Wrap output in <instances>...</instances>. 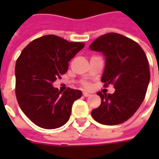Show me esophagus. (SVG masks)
Wrapping results in <instances>:
<instances>
[{"instance_id": "1", "label": "esophagus", "mask_w": 159, "mask_h": 159, "mask_svg": "<svg viewBox=\"0 0 159 159\" xmlns=\"http://www.w3.org/2000/svg\"><path fill=\"white\" fill-rule=\"evenodd\" d=\"M83 96H85V97L90 96V94H91V93H88V92H86V91H83Z\"/></svg>"}]
</instances>
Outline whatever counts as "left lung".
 Wrapping results in <instances>:
<instances>
[{
    "label": "left lung",
    "mask_w": 159,
    "mask_h": 159,
    "mask_svg": "<svg viewBox=\"0 0 159 159\" xmlns=\"http://www.w3.org/2000/svg\"><path fill=\"white\" fill-rule=\"evenodd\" d=\"M89 49L102 52L106 59L101 82L113 84V93L97 94L101 104L91 112L98 123L117 125L135 113L143 102L150 82L148 60L137 42L117 33L98 37Z\"/></svg>",
    "instance_id": "obj_1"
}]
</instances>
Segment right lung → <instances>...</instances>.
I'll return each instance as SVG.
<instances>
[{"label":"right lung","instance_id":"1","mask_svg":"<svg viewBox=\"0 0 159 159\" xmlns=\"http://www.w3.org/2000/svg\"><path fill=\"white\" fill-rule=\"evenodd\" d=\"M54 35L35 39L24 48L15 66L16 97L19 107L38 127L53 129L66 124L82 91L61 93L52 83L68 70L70 59L84 48Z\"/></svg>","mask_w":159,"mask_h":159}]
</instances>
